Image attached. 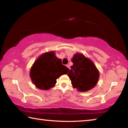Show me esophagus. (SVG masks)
Returning <instances> with one entry per match:
<instances>
[{
    "label": "esophagus",
    "instance_id": "esophagus-1",
    "mask_svg": "<svg viewBox=\"0 0 128 128\" xmlns=\"http://www.w3.org/2000/svg\"><path fill=\"white\" fill-rule=\"evenodd\" d=\"M66 67L67 68H69V70H70V66H69L68 64H67V65H66Z\"/></svg>",
    "mask_w": 128,
    "mask_h": 128
}]
</instances>
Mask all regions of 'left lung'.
I'll use <instances>...</instances> for the list:
<instances>
[{
    "label": "left lung",
    "instance_id": "8db88e82",
    "mask_svg": "<svg viewBox=\"0 0 128 128\" xmlns=\"http://www.w3.org/2000/svg\"><path fill=\"white\" fill-rule=\"evenodd\" d=\"M73 66L68 73L74 88L86 92L93 88L98 80L99 72L92 61L82 54H74L72 58Z\"/></svg>",
    "mask_w": 128,
    "mask_h": 128
}]
</instances>
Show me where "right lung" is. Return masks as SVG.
I'll use <instances>...</instances> for the list:
<instances>
[{"label":"right lung","instance_id":"obj_1","mask_svg":"<svg viewBox=\"0 0 128 128\" xmlns=\"http://www.w3.org/2000/svg\"><path fill=\"white\" fill-rule=\"evenodd\" d=\"M69 69L62 64V60L56 58L54 52L40 56L32 66L30 76L38 89L48 90L56 83V79L67 74Z\"/></svg>","mask_w":128,"mask_h":128}]
</instances>
